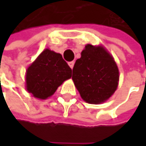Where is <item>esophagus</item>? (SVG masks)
I'll use <instances>...</instances> for the list:
<instances>
[{
    "mask_svg": "<svg viewBox=\"0 0 146 146\" xmlns=\"http://www.w3.org/2000/svg\"><path fill=\"white\" fill-rule=\"evenodd\" d=\"M68 65H69V67L71 68H73V66H74V62H68Z\"/></svg>",
    "mask_w": 146,
    "mask_h": 146,
    "instance_id": "esophagus-1",
    "label": "esophagus"
}]
</instances>
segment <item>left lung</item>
I'll return each instance as SVG.
<instances>
[{"mask_svg":"<svg viewBox=\"0 0 146 146\" xmlns=\"http://www.w3.org/2000/svg\"><path fill=\"white\" fill-rule=\"evenodd\" d=\"M72 78L84 101L99 104L117 90L119 73L113 57L103 47L87 44L74 64Z\"/></svg>","mask_w":146,"mask_h":146,"instance_id":"left-lung-1","label":"left lung"}]
</instances>
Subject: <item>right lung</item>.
I'll return each mask as SVG.
<instances>
[{
  "mask_svg": "<svg viewBox=\"0 0 146 146\" xmlns=\"http://www.w3.org/2000/svg\"><path fill=\"white\" fill-rule=\"evenodd\" d=\"M72 76V69L62 56L45 49L27 69V90L35 97L46 99Z\"/></svg>",
  "mask_w": 146,
  "mask_h": 146,
  "instance_id": "add662e5",
  "label": "right lung"
}]
</instances>
